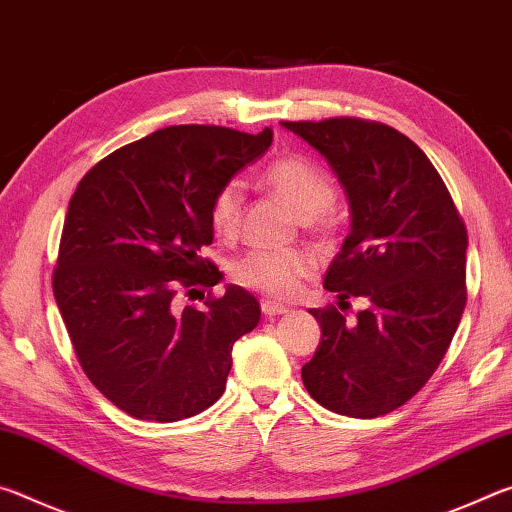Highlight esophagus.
<instances>
[{
	"mask_svg": "<svg viewBox=\"0 0 512 512\" xmlns=\"http://www.w3.org/2000/svg\"><path fill=\"white\" fill-rule=\"evenodd\" d=\"M262 311H264L266 318H273V316L287 314L289 307L282 305V302H275V300H262Z\"/></svg>",
	"mask_w": 512,
	"mask_h": 512,
	"instance_id": "1",
	"label": "esophagus"
}]
</instances>
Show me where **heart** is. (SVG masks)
I'll list each match as a JSON object with an SVG mask.
<instances>
[{
  "instance_id": "b5f03b06",
  "label": "heart",
  "mask_w": 512,
  "mask_h": 512,
  "mask_svg": "<svg viewBox=\"0 0 512 512\" xmlns=\"http://www.w3.org/2000/svg\"><path fill=\"white\" fill-rule=\"evenodd\" d=\"M264 185L300 216L316 219L334 203V183L318 164L305 158H282L264 171ZM241 221V185L225 183L216 189L210 201V223L223 237H232ZM314 268L311 255L302 250H250L232 264V277L244 287L271 293V296H291L298 282Z\"/></svg>"
}]
</instances>
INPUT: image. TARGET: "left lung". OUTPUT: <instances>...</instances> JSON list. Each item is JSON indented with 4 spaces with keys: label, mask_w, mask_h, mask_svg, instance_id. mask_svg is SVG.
<instances>
[{
    "label": "left lung",
    "mask_w": 512,
    "mask_h": 512,
    "mask_svg": "<svg viewBox=\"0 0 512 512\" xmlns=\"http://www.w3.org/2000/svg\"><path fill=\"white\" fill-rule=\"evenodd\" d=\"M327 160L350 207V235L323 287L339 305L366 298L348 323L309 309L320 343L302 384L350 418L395 411L443 361L465 309L467 232L443 178L409 137L379 121H282Z\"/></svg>",
    "instance_id": "1"
}]
</instances>
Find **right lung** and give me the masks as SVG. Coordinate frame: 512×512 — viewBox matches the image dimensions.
<instances>
[{
    "label": "right lung",
    "instance_id": "1",
    "mask_svg": "<svg viewBox=\"0 0 512 512\" xmlns=\"http://www.w3.org/2000/svg\"><path fill=\"white\" fill-rule=\"evenodd\" d=\"M271 142V128H162L103 158L69 201L56 305L85 375L137 420L176 422L212 406L232 345L259 323L257 298L237 284L205 309L180 311L173 296L219 284L201 257L214 239L210 201Z\"/></svg>",
    "mask_w": 512,
    "mask_h": 512
}]
</instances>
